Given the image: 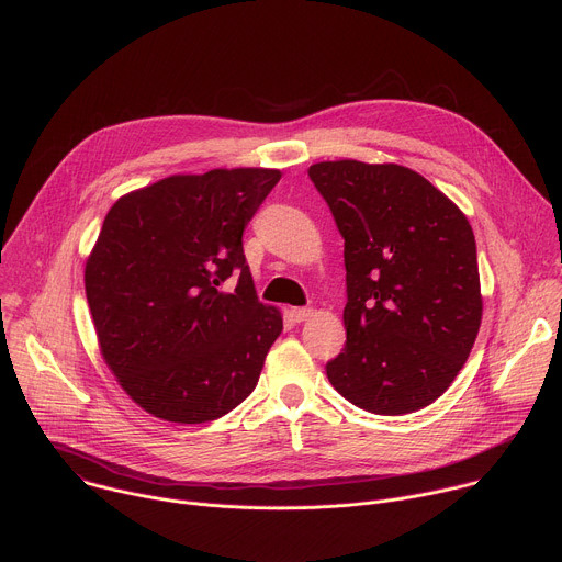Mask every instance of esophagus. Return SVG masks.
I'll list each match as a JSON object with an SVG mask.
<instances>
[{
    "label": "esophagus",
    "instance_id": "1",
    "mask_svg": "<svg viewBox=\"0 0 562 562\" xmlns=\"http://www.w3.org/2000/svg\"><path fill=\"white\" fill-rule=\"evenodd\" d=\"M290 315H292L294 322H306L313 315V308H306V306L304 308H292Z\"/></svg>",
    "mask_w": 562,
    "mask_h": 562
}]
</instances>
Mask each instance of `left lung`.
Instances as JSON below:
<instances>
[{"label": "left lung", "instance_id": "8db88e82", "mask_svg": "<svg viewBox=\"0 0 562 562\" xmlns=\"http://www.w3.org/2000/svg\"><path fill=\"white\" fill-rule=\"evenodd\" d=\"M308 178L344 238L347 344L326 362L360 409L398 416L435 403L482 324L477 245L465 215L398 164L322 161Z\"/></svg>", "mask_w": 562, "mask_h": 562}]
</instances>
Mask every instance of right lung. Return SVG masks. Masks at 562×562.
Listing matches in <instances>:
<instances>
[{
	"mask_svg": "<svg viewBox=\"0 0 562 562\" xmlns=\"http://www.w3.org/2000/svg\"><path fill=\"white\" fill-rule=\"evenodd\" d=\"M279 180L272 168L172 176L108 211L85 292L108 367L148 414L206 423L254 392L283 319L256 296L243 232Z\"/></svg>",
	"mask_w": 562,
	"mask_h": 562,
	"instance_id": "add662e5",
	"label": "right lung"
}]
</instances>
